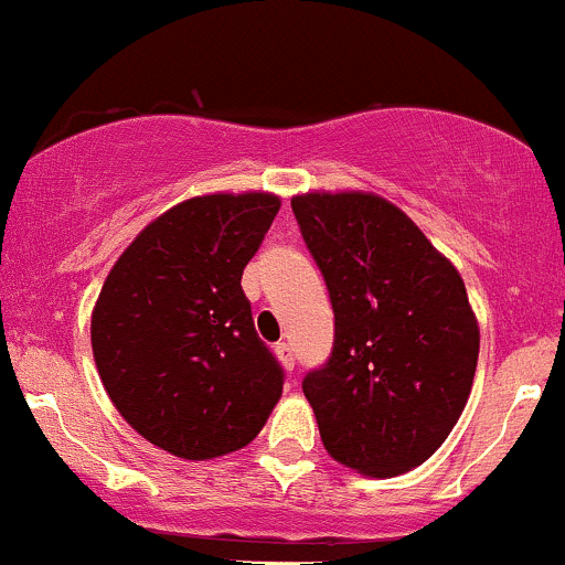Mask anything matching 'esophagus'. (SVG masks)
<instances>
[{"label":"esophagus","instance_id":"1","mask_svg":"<svg viewBox=\"0 0 565 565\" xmlns=\"http://www.w3.org/2000/svg\"><path fill=\"white\" fill-rule=\"evenodd\" d=\"M276 358L281 360V365L287 367V371H295V352H292V347H289V343H278Z\"/></svg>","mask_w":565,"mask_h":565}]
</instances>
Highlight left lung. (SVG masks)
<instances>
[{
	"label": "left lung",
	"mask_w": 565,
	"mask_h": 565,
	"mask_svg": "<svg viewBox=\"0 0 565 565\" xmlns=\"http://www.w3.org/2000/svg\"><path fill=\"white\" fill-rule=\"evenodd\" d=\"M292 211L335 313L328 362L302 379L324 449L365 477L412 471L471 395L479 328L466 284L376 194L308 192Z\"/></svg>",
	"instance_id": "1"
}]
</instances>
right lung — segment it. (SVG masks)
Listing matches in <instances>:
<instances>
[{"label": "right lung", "instance_id": "1", "mask_svg": "<svg viewBox=\"0 0 565 565\" xmlns=\"http://www.w3.org/2000/svg\"><path fill=\"white\" fill-rule=\"evenodd\" d=\"M276 194H205L170 207L113 265L92 349L113 406L183 460L252 444L284 390L241 276L276 218Z\"/></svg>", "mask_w": 565, "mask_h": 565}]
</instances>
